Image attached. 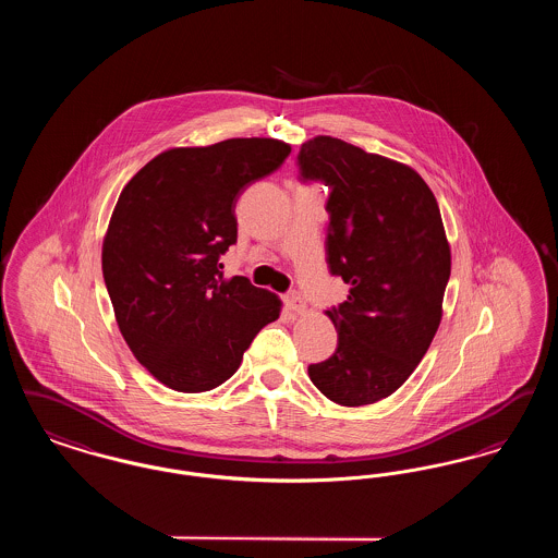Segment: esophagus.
<instances>
[{
    "mask_svg": "<svg viewBox=\"0 0 558 558\" xmlns=\"http://www.w3.org/2000/svg\"><path fill=\"white\" fill-rule=\"evenodd\" d=\"M284 301H287V307L291 310L294 316H303L307 312V305H305V301H303V296L299 292H289Z\"/></svg>",
    "mask_w": 558,
    "mask_h": 558,
    "instance_id": "esophagus-1",
    "label": "esophagus"
}]
</instances>
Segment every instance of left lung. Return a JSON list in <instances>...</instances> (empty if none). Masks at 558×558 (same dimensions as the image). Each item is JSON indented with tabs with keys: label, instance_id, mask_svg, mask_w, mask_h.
<instances>
[{
	"label": "left lung",
	"instance_id": "8db88e82",
	"mask_svg": "<svg viewBox=\"0 0 558 558\" xmlns=\"http://www.w3.org/2000/svg\"><path fill=\"white\" fill-rule=\"evenodd\" d=\"M305 180L332 187L328 267L349 284L326 312L337 351L307 372L341 405L389 398L416 371L441 324L451 251L439 205L408 165L330 135L301 146Z\"/></svg>",
	"mask_w": 558,
	"mask_h": 558
}]
</instances>
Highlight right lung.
<instances>
[{
  "mask_svg": "<svg viewBox=\"0 0 558 558\" xmlns=\"http://www.w3.org/2000/svg\"><path fill=\"white\" fill-rule=\"evenodd\" d=\"M289 155L291 144L274 137L178 146L123 187L102 242V274L125 343L165 387H219L257 332L280 318L278 294L244 276L223 278L219 255L236 242L240 192Z\"/></svg>",
  "mask_w": 558,
  "mask_h": 558,
  "instance_id": "add662e5",
  "label": "right lung"
}]
</instances>
